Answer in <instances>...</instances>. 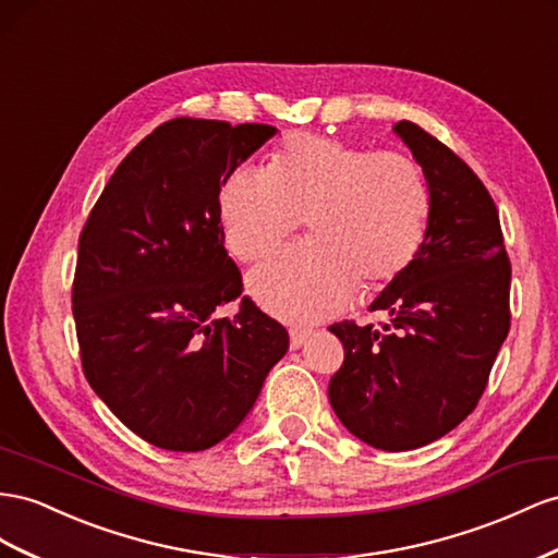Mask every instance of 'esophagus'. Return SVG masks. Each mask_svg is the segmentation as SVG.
I'll return each instance as SVG.
<instances>
[{
	"label": "esophagus",
	"instance_id": "34e87169",
	"mask_svg": "<svg viewBox=\"0 0 558 558\" xmlns=\"http://www.w3.org/2000/svg\"><path fill=\"white\" fill-rule=\"evenodd\" d=\"M289 333H291V348L298 350V348H303V342L312 336V328H307V326H293Z\"/></svg>",
	"mask_w": 558,
	"mask_h": 558
}]
</instances>
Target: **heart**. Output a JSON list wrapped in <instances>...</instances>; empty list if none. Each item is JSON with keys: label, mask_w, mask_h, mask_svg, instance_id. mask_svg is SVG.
I'll use <instances>...</instances> for the list:
<instances>
[{"label": "heart", "mask_w": 558, "mask_h": 558, "mask_svg": "<svg viewBox=\"0 0 558 558\" xmlns=\"http://www.w3.org/2000/svg\"><path fill=\"white\" fill-rule=\"evenodd\" d=\"M429 210L413 159L314 133L291 135L267 171L236 169L220 190L225 244L242 263L277 248L305 218L310 242L248 275L255 300L291 322L322 319L354 286L375 291L401 277L425 242Z\"/></svg>", "instance_id": "b5f03b06"}]
</instances>
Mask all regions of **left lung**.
Listing matches in <instances>:
<instances>
[{
    "label": "left lung",
    "instance_id": "obj_1",
    "mask_svg": "<svg viewBox=\"0 0 558 558\" xmlns=\"http://www.w3.org/2000/svg\"><path fill=\"white\" fill-rule=\"evenodd\" d=\"M395 131L429 185L425 242L373 300L387 324L328 326L344 350L330 405L361 441L391 453L441 439L476 409L511 319V265L486 185L425 129L403 119Z\"/></svg>",
    "mask_w": 558,
    "mask_h": 558
}]
</instances>
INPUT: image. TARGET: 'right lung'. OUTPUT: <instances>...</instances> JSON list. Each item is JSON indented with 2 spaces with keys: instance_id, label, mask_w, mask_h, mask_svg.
I'll list each match as a JSON object with an SVG mask.
<instances>
[{
  "instance_id": "right-lung-1",
  "label": "right lung",
  "mask_w": 558,
  "mask_h": 558,
  "mask_svg": "<svg viewBox=\"0 0 558 558\" xmlns=\"http://www.w3.org/2000/svg\"><path fill=\"white\" fill-rule=\"evenodd\" d=\"M277 133L218 119L163 122L119 163L80 234L72 281L82 368L108 409L157 448L206 450L253 409L289 350L286 328L242 296L225 251L220 187Z\"/></svg>"
}]
</instances>
